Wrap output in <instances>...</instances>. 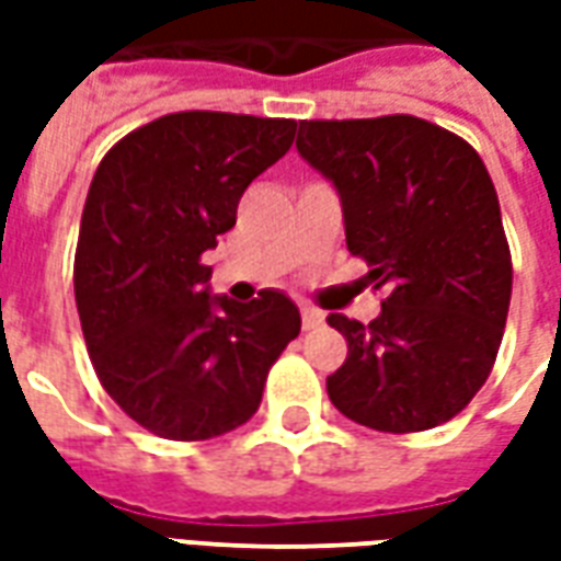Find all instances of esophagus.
<instances>
[{"instance_id":"obj_1","label":"esophagus","mask_w":561,"mask_h":561,"mask_svg":"<svg viewBox=\"0 0 561 561\" xmlns=\"http://www.w3.org/2000/svg\"><path fill=\"white\" fill-rule=\"evenodd\" d=\"M300 316H304V330H318L324 324V312H321V309H312V306H304Z\"/></svg>"}]
</instances>
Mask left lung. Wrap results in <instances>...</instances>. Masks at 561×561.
Instances as JSON below:
<instances>
[{
	"label": "left lung",
	"instance_id": "obj_1",
	"mask_svg": "<svg viewBox=\"0 0 561 561\" xmlns=\"http://www.w3.org/2000/svg\"><path fill=\"white\" fill-rule=\"evenodd\" d=\"M297 152L336 185L348 252L385 291L369 324L328 318L348 342L330 402L378 433L450 421L493 369L514 279L481 156L409 114L304 119Z\"/></svg>",
	"mask_w": 561,
	"mask_h": 561
}]
</instances>
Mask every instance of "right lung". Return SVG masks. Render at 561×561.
Wrapping results in <instances>:
<instances>
[{"mask_svg": "<svg viewBox=\"0 0 561 561\" xmlns=\"http://www.w3.org/2000/svg\"><path fill=\"white\" fill-rule=\"evenodd\" d=\"M294 131V119L168 114L126 135L92 176L75 252L80 328L102 388L149 433L204 442L243 426L300 333L291 297H213L201 261Z\"/></svg>", "mask_w": 561, "mask_h": 561, "instance_id": "obj_1", "label": "right lung"}]
</instances>
